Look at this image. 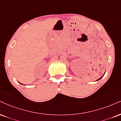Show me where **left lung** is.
<instances>
[{"instance_id": "8db88e82", "label": "left lung", "mask_w": 121, "mask_h": 121, "mask_svg": "<svg viewBox=\"0 0 121 121\" xmlns=\"http://www.w3.org/2000/svg\"><path fill=\"white\" fill-rule=\"evenodd\" d=\"M104 74H103V76H104ZM103 76H102V77H100V78H99V79H98V80H97V81H98V80H100V79H101V78H102V77H103Z\"/></svg>"}]
</instances>
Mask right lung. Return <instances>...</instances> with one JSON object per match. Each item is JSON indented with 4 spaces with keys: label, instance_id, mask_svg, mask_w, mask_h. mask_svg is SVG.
<instances>
[{
    "label": "right lung",
    "instance_id": "right-lung-1",
    "mask_svg": "<svg viewBox=\"0 0 121 121\" xmlns=\"http://www.w3.org/2000/svg\"><path fill=\"white\" fill-rule=\"evenodd\" d=\"M21 84H22V83H21Z\"/></svg>",
    "mask_w": 121,
    "mask_h": 121
}]
</instances>
